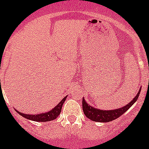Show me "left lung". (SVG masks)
I'll return each instance as SVG.
<instances>
[{
	"mask_svg": "<svg viewBox=\"0 0 149 149\" xmlns=\"http://www.w3.org/2000/svg\"><path fill=\"white\" fill-rule=\"evenodd\" d=\"M141 92V88L139 91L138 92L137 95L131 102L128 103L126 106H123L122 108L116 109L113 110H101L98 109L96 108H94L93 106H89L85 101L84 99H83V110L84 114L87 118H89L90 120L95 121V122H99V123H108L112 120H115L116 118H118L122 115L124 114L127 110L129 109L134 103H135L137 100L139 99V95Z\"/></svg>",
	"mask_w": 149,
	"mask_h": 149,
	"instance_id": "left-lung-1",
	"label": "left lung"
}]
</instances>
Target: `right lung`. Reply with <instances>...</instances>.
Returning a JSON list of instances; mask_svg holds the SVG:
<instances>
[{
	"mask_svg": "<svg viewBox=\"0 0 149 149\" xmlns=\"http://www.w3.org/2000/svg\"><path fill=\"white\" fill-rule=\"evenodd\" d=\"M66 99V96L63 99L57 106H56L53 109L47 112H43V113H40V114L37 115H30V114H24L22 112H19L17 110H16L21 116L24 117V118L30 119L32 121H36V122H48V121H52L57 118V116L60 114L61 109H62V106L63 105L64 102Z\"/></svg>",
	"mask_w": 149,
	"mask_h": 149,
	"instance_id": "add662e5",
	"label": "right lung"
}]
</instances>
